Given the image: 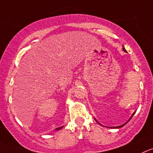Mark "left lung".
Returning <instances> with one entry per match:
<instances>
[{
  "label": "left lung",
  "mask_w": 153,
  "mask_h": 153,
  "mask_svg": "<svg viewBox=\"0 0 153 153\" xmlns=\"http://www.w3.org/2000/svg\"><path fill=\"white\" fill-rule=\"evenodd\" d=\"M123 51H125V52H126V50H125V48H123ZM126 124H127V123L124 124V125H120V126H118V127H115V128H122V127H123V126H124V125H126Z\"/></svg>",
  "instance_id": "1"
}]
</instances>
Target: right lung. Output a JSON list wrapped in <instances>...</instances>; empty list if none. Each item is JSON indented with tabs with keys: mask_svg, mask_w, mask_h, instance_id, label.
I'll return each mask as SVG.
<instances>
[{
	"mask_svg": "<svg viewBox=\"0 0 153 153\" xmlns=\"http://www.w3.org/2000/svg\"><path fill=\"white\" fill-rule=\"evenodd\" d=\"M61 128H62V127H60V128H56V130H59V129H61Z\"/></svg>",
	"mask_w": 153,
	"mask_h": 153,
	"instance_id": "1",
	"label": "right lung"
}]
</instances>
